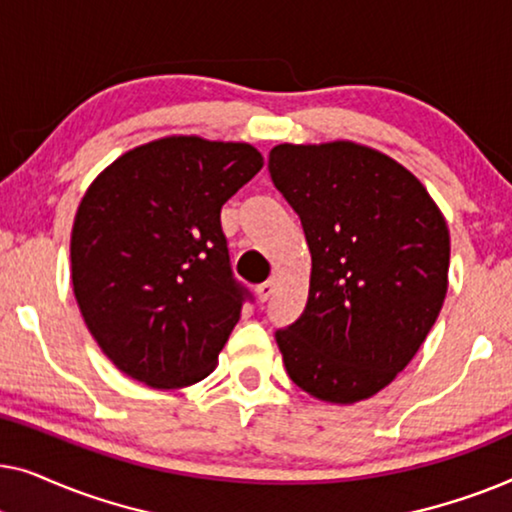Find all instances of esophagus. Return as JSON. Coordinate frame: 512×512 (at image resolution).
I'll return each mask as SVG.
<instances>
[{
    "mask_svg": "<svg viewBox=\"0 0 512 512\" xmlns=\"http://www.w3.org/2000/svg\"><path fill=\"white\" fill-rule=\"evenodd\" d=\"M254 291H256V298L261 300V303H265V300H270L272 291H275V284H272V282H263V284H258Z\"/></svg>",
    "mask_w": 512,
    "mask_h": 512,
    "instance_id": "obj_1",
    "label": "esophagus"
}]
</instances>
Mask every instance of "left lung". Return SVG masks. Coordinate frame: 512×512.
<instances>
[{
    "instance_id": "left-lung-1",
    "label": "left lung",
    "mask_w": 512,
    "mask_h": 512,
    "mask_svg": "<svg viewBox=\"0 0 512 512\" xmlns=\"http://www.w3.org/2000/svg\"><path fill=\"white\" fill-rule=\"evenodd\" d=\"M268 170L312 254L305 310L275 333L286 373L326 403L375 396L412 361L443 307V214L415 174L354 142L279 144Z\"/></svg>"
}]
</instances>
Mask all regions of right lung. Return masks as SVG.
Wrapping results in <instances>:
<instances>
[{"label": "right lung", "instance_id": "obj_1", "mask_svg": "<svg viewBox=\"0 0 512 512\" xmlns=\"http://www.w3.org/2000/svg\"><path fill=\"white\" fill-rule=\"evenodd\" d=\"M263 167L251 144L165 137L114 160L72 228L79 310L132 380L179 389L212 373L249 291L230 270L221 207Z\"/></svg>", "mask_w": 512, "mask_h": 512}]
</instances>
